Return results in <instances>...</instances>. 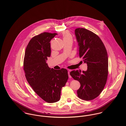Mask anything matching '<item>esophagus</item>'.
Segmentation results:
<instances>
[{
  "instance_id": "34e87169",
  "label": "esophagus",
  "mask_w": 126,
  "mask_h": 126,
  "mask_svg": "<svg viewBox=\"0 0 126 126\" xmlns=\"http://www.w3.org/2000/svg\"><path fill=\"white\" fill-rule=\"evenodd\" d=\"M68 74L69 78H71V76L70 75V70H69V71H68Z\"/></svg>"
}]
</instances>
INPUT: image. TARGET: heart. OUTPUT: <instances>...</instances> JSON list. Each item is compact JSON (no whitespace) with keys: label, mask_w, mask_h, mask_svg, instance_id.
I'll return each instance as SVG.
<instances>
[{"label":"heart","mask_w":126,"mask_h":126,"mask_svg":"<svg viewBox=\"0 0 126 126\" xmlns=\"http://www.w3.org/2000/svg\"><path fill=\"white\" fill-rule=\"evenodd\" d=\"M63 38L64 41L68 40H72V35L68 31H64L63 32Z\"/></svg>","instance_id":"1"}]
</instances>
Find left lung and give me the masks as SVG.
<instances>
[{
    "mask_svg": "<svg viewBox=\"0 0 126 126\" xmlns=\"http://www.w3.org/2000/svg\"><path fill=\"white\" fill-rule=\"evenodd\" d=\"M75 34L78 43V54L88 67L85 71L73 70L70 75L80 84L77 90L78 97L90 100L100 94L106 84L108 74L107 52L100 38L93 32L84 28H77Z\"/></svg>",
    "mask_w": 126,
    "mask_h": 126,
    "instance_id": "obj_1",
    "label": "left lung"
}]
</instances>
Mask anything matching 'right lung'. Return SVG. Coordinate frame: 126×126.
Listing matches in <instances>:
<instances>
[{"label":"right lung","mask_w":126,"mask_h":126,"mask_svg":"<svg viewBox=\"0 0 126 126\" xmlns=\"http://www.w3.org/2000/svg\"><path fill=\"white\" fill-rule=\"evenodd\" d=\"M57 34L43 32L33 37L26 47L24 60L28 82L36 94L48 103L60 100L62 88L68 79L66 69H51L46 63L51 55L50 42Z\"/></svg>","instance_id":"1"}]
</instances>
